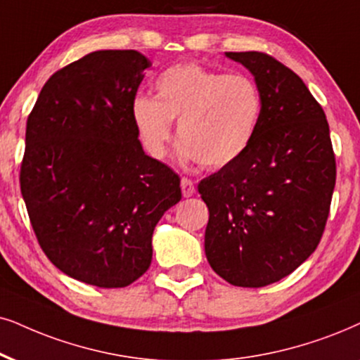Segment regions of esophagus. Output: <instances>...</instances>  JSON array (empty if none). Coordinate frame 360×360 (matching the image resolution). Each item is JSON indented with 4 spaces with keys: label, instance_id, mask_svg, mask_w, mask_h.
Returning <instances> with one entry per match:
<instances>
[{
    "label": "esophagus",
    "instance_id": "obj_1",
    "mask_svg": "<svg viewBox=\"0 0 360 360\" xmlns=\"http://www.w3.org/2000/svg\"><path fill=\"white\" fill-rule=\"evenodd\" d=\"M181 191H183L184 198H191V195H194L195 193V186L193 181L188 179V177H183V179H181Z\"/></svg>",
    "mask_w": 360,
    "mask_h": 360
}]
</instances>
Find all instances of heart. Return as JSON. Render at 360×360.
<instances>
[{
  "label": "heart",
  "mask_w": 360,
  "mask_h": 360,
  "mask_svg": "<svg viewBox=\"0 0 360 360\" xmlns=\"http://www.w3.org/2000/svg\"><path fill=\"white\" fill-rule=\"evenodd\" d=\"M156 96H138L131 115L153 158L166 156L177 121V154L206 167H224L251 146L262 112L257 84L245 75H226L186 63L158 76Z\"/></svg>",
  "instance_id": "heart-1"
}]
</instances>
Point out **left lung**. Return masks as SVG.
<instances>
[{"label":"left lung","instance_id":"1","mask_svg":"<svg viewBox=\"0 0 360 360\" xmlns=\"http://www.w3.org/2000/svg\"><path fill=\"white\" fill-rule=\"evenodd\" d=\"M226 56L251 71L262 112L248 151L198 186L209 209L204 251L229 284L264 288L316 251L335 156L324 111L294 71L259 51Z\"/></svg>","mask_w":360,"mask_h":360}]
</instances>
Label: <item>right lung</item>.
Instances as JSON below:
<instances>
[{
  "mask_svg": "<svg viewBox=\"0 0 360 360\" xmlns=\"http://www.w3.org/2000/svg\"><path fill=\"white\" fill-rule=\"evenodd\" d=\"M151 61L104 49L54 72L26 122L21 194L38 243L72 279L126 288L151 266L179 176L143 151L131 106Z\"/></svg>",
  "mask_w": 360,
  "mask_h": 360,
  "instance_id": "add662e5",
  "label": "right lung"
}]
</instances>
